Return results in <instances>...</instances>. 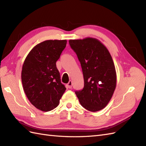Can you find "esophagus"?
<instances>
[{
    "mask_svg": "<svg viewBox=\"0 0 146 146\" xmlns=\"http://www.w3.org/2000/svg\"><path fill=\"white\" fill-rule=\"evenodd\" d=\"M72 86V80H69L68 84H67V86H68L69 88H71Z\"/></svg>",
    "mask_w": 146,
    "mask_h": 146,
    "instance_id": "34e87169",
    "label": "esophagus"
}]
</instances>
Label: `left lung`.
<instances>
[{"label": "left lung", "mask_w": 146, "mask_h": 146, "mask_svg": "<svg viewBox=\"0 0 146 146\" xmlns=\"http://www.w3.org/2000/svg\"><path fill=\"white\" fill-rule=\"evenodd\" d=\"M82 69L84 87L76 94L85 109L96 112L104 109L116 87L117 75L108 48L96 38L69 40Z\"/></svg>", "instance_id": "1"}]
</instances>
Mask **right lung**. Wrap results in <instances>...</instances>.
I'll list each match as a JSON object with an SVG mask.
<instances>
[{"label": "right lung", "mask_w": 146, "mask_h": 146, "mask_svg": "<svg viewBox=\"0 0 146 146\" xmlns=\"http://www.w3.org/2000/svg\"><path fill=\"white\" fill-rule=\"evenodd\" d=\"M66 40H48L35 45L23 65L21 80L27 98L34 106L48 112L56 108L66 90L56 62Z\"/></svg>", "instance_id": "add662e5"}]
</instances>
